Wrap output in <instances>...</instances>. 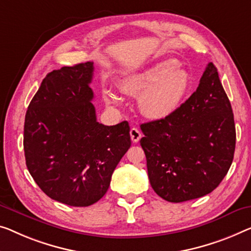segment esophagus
Masks as SVG:
<instances>
[{"label":"esophagus","instance_id":"34e87169","mask_svg":"<svg viewBox=\"0 0 251 251\" xmlns=\"http://www.w3.org/2000/svg\"><path fill=\"white\" fill-rule=\"evenodd\" d=\"M129 134H130V138H132V141L134 142V143H137L138 141L141 140V130L137 128V127H132L129 130Z\"/></svg>","mask_w":251,"mask_h":251}]
</instances>
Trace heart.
Returning a JSON list of instances; mask_svg holds the SVG:
<instances>
[{
  "instance_id": "b5f03b06",
  "label": "heart",
  "mask_w": 251,
  "mask_h": 251,
  "mask_svg": "<svg viewBox=\"0 0 251 251\" xmlns=\"http://www.w3.org/2000/svg\"><path fill=\"white\" fill-rule=\"evenodd\" d=\"M193 78L177 61L167 59L133 73L121 82L122 91L138 98V107L145 117L160 121L170 117L179 109L192 89ZM106 100L119 104L117 93L107 91Z\"/></svg>"
}]
</instances>
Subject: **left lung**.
I'll return each instance as SVG.
<instances>
[{
  "label": "left lung",
  "instance_id": "obj_1",
  "mask_svg": "<svg viewBox=\"0 0 251 251\" xmlns=\"http://www.w3.org/2000/svg\"><path fill=\"white\" fill-rule=\"evenodd\" d=\"M150 184L171 203L213 192L233 160L235 126L230 100L213 63L196 91L170 117L141 125Z\"/></svg>",
  "mask_w": 251,
  "mask_h": 251
}]
</instances>
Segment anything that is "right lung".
Listing matches in <instances>:
<instances>
[{
  "mask_svg": "<svg viewBox=\"0 0 251 251\" xmlns=\"http://www.w3.org/2000/svg\"><path fill=\"white\" fill-rule=\"evenodd\" d=\"M92 76L93 62L48 73L25 118L30 175L48 197L70 206H89L102 198L130 147L126 121L114 126L97 122Z\"/></svg>",
  "mask_w": 251,
  "mask_h": 251,
  "instance_id": "obj_1",
  "label": "right lung"
}]
</instances>
